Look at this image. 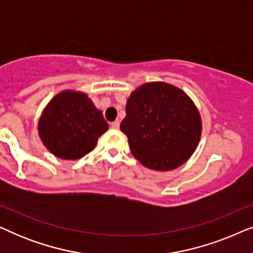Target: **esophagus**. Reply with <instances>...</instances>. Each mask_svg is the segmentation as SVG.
Instances as JSON below:
<instances>
[{"mask_svg": "<svg viewBox=\"0 0 253 253\" xmlns=\"http://www.w3.org/2000/svg\"><path fill=\"white\" fill-rule=\"evenodd\" d=\"M110 127H112V129H115V130L119 129V127H120V122H119V121H115V122L110 123Z\"/></svg>", "mask_w": 253, "mask_h": 253, "instance_id": "1", "label": "esophagus"}]
</instances>
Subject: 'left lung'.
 Wrapping results in <instances>:
<instances>
[{"label": "left lung", "instance_id": "obj_1", "mask_svg": "<svg viewBox=\"0 0 253 253\" xmlns=\"http://www.w3.org/2000/svg\"><path fill=\"white\" fill-rule=\"evenodd\" d=\"M121 131L131 153L153 170L184 164L198 146L202 119L188 94L167 83L153 82L131 93Z\"/></svg>", "mask_w": 253, "mask_h": 253}]
</instances>
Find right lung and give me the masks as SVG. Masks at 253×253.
I'll return each instance as SVG.
<instances>
[{
  "instance_id": "obj_1",
  "label": "right lung",
  "mask_w": 253,
  "mask_h": 253,
  "mask_svg": "<svg viewBox=\"0 0 253 253\" xmlns=\"http://www.w3.org/2000/svg\"><path fill=\"white\" fill-rule=\"evenodd\" d=\"M38 130L55 157L76 160L95 147L98 138L108 130V123L85 93L63 91L43 109Z\"/></svg>"
}]
</instances>
